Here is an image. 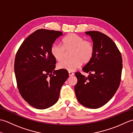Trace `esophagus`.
<instances>
[{
    "mask_svg": "<svg viewBox=\"0 0 133 133\" xmlns=\"http://www.w3.org/2000/svg\"><path fill=\"white\" fill-rule=\"evenodd\" d=\"M69 74L70 77H71V76L74 75V73L72 72H71V71H69Z\"/></svg>",
    "mask_w": 133,
    "mask_h": 133,
    "instance_id": "1",
    "label": "esophagus"
}]
</instances>
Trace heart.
<instances>
[{
  "mask_svg": "<svg viewBox=\"0 0 133 133\" xmlns=\"http://www.w3.org/2000/svg\"><path fill=\"white\" fill-rule=\"evenodd\" d=\"M62 46L53 44L50 49L52 57L56 61H62L65 57V51L71 52V60H65L58 64L59 69L69 71H75L82 63L87 64L91 61L94 54V46L91 41L85 40L76 34H70L62 39Z\"/></svg>",
  "mask_w": 133,
  "mask_h": 133,
  "instance_id": "heart-1",
  "label": "heart"
}]
</instances>
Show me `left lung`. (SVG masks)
<instances>
[{
  "mask_svg": "<svg viewBox=\"0 0 133 133\" xmlns=\"http://www.w3.org/2000/svg\"><path fill=\"white\" fill-rule=\"evenodd\" d=\"M91 37L94 54L82 69L89 73L86 77L75 72L78 82L74 90L81 104L89 109H97L111 99L121 81L122 58L119 49L108 36L97 31H86Z\"/></svg>",
  "mask_w": 133,
  "mask_h": 133,
  "instance_id": "8db88e82",
  "label": "left lung"
}]
</instances>
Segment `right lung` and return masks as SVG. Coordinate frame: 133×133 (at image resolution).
Masks as SVG:
<instances>
[{
	"instance_id": "right-lung-1",
	"label": "right lung",
	"mask_w": 133,
	"mask_h": 133,
	"mask_svg": "<svg viewBox=\"0 0 133 133\" xmlns=\"http://www.w3.org/2000/svg\"><path fill=\"white\" fill-rule=\"evenodd\" d=\"M61 31L39 29L19 48L14 62L17 87L30 105L45 109L58 101L61 87L69 77L66 70H54L56 61L50 52Z\"/></svg>"
}]
</instances>
